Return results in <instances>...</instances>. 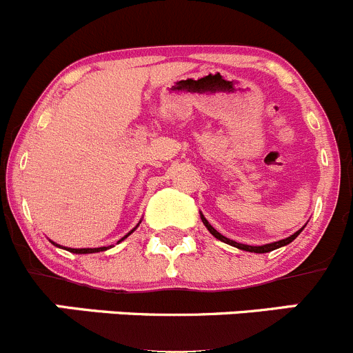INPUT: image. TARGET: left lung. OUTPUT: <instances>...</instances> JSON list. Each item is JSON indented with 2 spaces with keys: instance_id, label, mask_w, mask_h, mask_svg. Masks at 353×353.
<instances>
[{
  "instance_id": "1",
  "label": "left lung",
  "mask_w": 353,
  "mask_h": 353,
  "mask_svg": "<svg viewBox=\"0 0 353 353\" xmlns=\"http://www.w3.org/2000/svg\"><path fill=\"white\" fill-rule=\"evenodd\" d=\"M200 217H201V222H203V224H205V228H207L208 231H210V234H212V236H215V238H217V239H221L222 243H228V245L234 246V248L245 250V252H252V253H268V252H272V250H276V248H281V246H286V245H290V243H292L293 239H295L296 236H299L300 232L303 231V228H305V225H303L302 229H299V231H296V232H293L292 236H288V238H285V239H279V241H274V243H268V245L253 246V245H243V243L232 241V239L225 238V236H222L221 232L217 231V229H214V228H212V225H210V222H208L207 219H205V215H203V214H200Z\"/></svg>"
}]
</instances>
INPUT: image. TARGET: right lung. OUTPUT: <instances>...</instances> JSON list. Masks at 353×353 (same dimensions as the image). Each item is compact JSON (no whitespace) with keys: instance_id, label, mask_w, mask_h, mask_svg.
Listing matches in <instances>:
<instances>
[{"instance_id":"1","label":"right lung","mask_w":353,"mask_h":353,"mask_svg":"<svg viewBox=\"0 0 353 353\" xmlns=\"http://www.w3.org/2000/svg\"><path fill=\"white\" fill-rule=\"evenodd\" d=\"M138 225H139V224H138ZM138 225H136V228H138ZM136 228L132 229V231H136ZM132 231H129L128 234H125L124 238H122V239L128 238V236L131 234ZM122 239H121V241H122ZM51 243H53L54 246H58V248H65V250H67V252H72V253H98V252H105V250H108V246H100V248H67V246H60V245H57V243H54V241H51Z\"/></svg>"}]
</instances>
